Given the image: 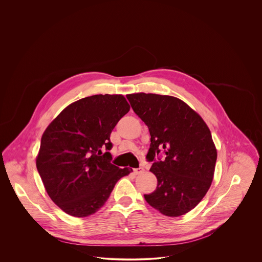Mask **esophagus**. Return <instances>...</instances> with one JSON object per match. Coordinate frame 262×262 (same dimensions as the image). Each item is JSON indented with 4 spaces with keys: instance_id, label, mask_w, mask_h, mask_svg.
Returning a JSON list of instances; mask_svg holds the SVG:
<instances>
[{
    "instance_id": "obj_1",
    "label": "esophagus",
    "mask_w": 262,
    "mask_h": 262,
    "mask_svg": "<svg viewBox=\"0 0 262 262\" xmlns=\"http://www.w3.org/2000/svg\"><path fill=\"white\" fill-rule=\"evenodd\" d=\"M144 172H145V169H144L143 167H140V168H137V169L134 170V173L136 174H142V173H144Z\"/></svg>"
}]
</instances>
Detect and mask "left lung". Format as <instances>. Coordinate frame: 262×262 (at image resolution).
<instances>
[{
  "label": "left lung",
  "mask_w": 262,
  "mask_h": 262,
  "mask_svg": "<svg viewBox=\"0 0 262 262\" xmlns=\"http://www.w3.org/2000/svg\"><path fill=\"white\" fill-rule=\"evenodd\" d=\"M126 98L150 135L146 160L152 162L149 171L158 186L145 195V201L169 217L188 213L201 202L214 176L217 150L209 127L174 96L141 92ZM161 152L165 155L163 160Z\"/></svg>",
  "instance_id": "left-lung-1"
}]
</instances>
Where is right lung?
Masks as SVG:
<instances>
[{
	"mask_svg": "<svg viewBox=\"0 0 262 262\" xmlns=\"http://www.w3.org/2000/svg\"><path fill=\"white\" fill-rule=\"evenodd\" d=\"M129 108L120 94L88 96L64 108L44 132L37 170L49 197L65 213L94 214L117 181L133 171L113 165L108 151L111 134Z\"/></svg>",
	"mask_w": 262,
	"mask_h": 262,
	"instance_id": "1",
	"label": "right lung"
}]
</instances>
